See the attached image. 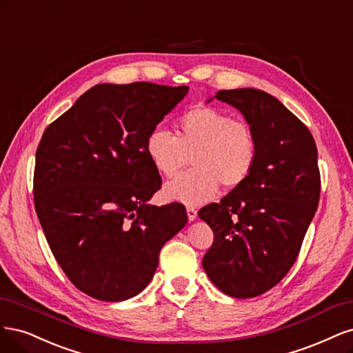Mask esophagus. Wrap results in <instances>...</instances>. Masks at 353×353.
<instances>
[{"label": "esophagus", "mask_w": 353, "mask_h": 353, "mask_svg": "<svg viewBox=\"0 0 353 353\" xmlns=\"http://www.w3.org/2000/svg\"><path fill=\"white\" fill-rule=\"evenodd\" d=\"M186 212H188V219H189V221H193L195 220L196 217H198V211L193 208V207H188L186 208Z\"/></svg>", "instance_id": "1"}]
</instances>
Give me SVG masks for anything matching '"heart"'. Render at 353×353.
<instances>
[{"label": "heart", "mask_w": 353, "mask_h": 353, "mask_svg": "<svg viewBox=\"0 0 353 353\" xmlns=\"http://www.w3.org/2000/svg\"><path fill=\"white\" fill-rule=\"evenodd\" d=\"M258 136L252 126L230 112L199 105L180 114L176 134L155 126L145 138V151L158 174L174 177L189 161L190 172L163 189L168 201L201 205L212 199L220 183L233 189L252 174L258 160Z\"/></svg>", "instance_id": "1"}]
</instances>
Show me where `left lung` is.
<instances>
[{"label": "left lung", "mask_w": 353, "mask_h": 353, "mask_svg": "<svg viewBox=\"0 0 353 353\" xmlns=\"http://www.w3.org/2000/svg\"><path fill=\"white\" fill-rule=\"evenodd\" d=\"M215 98L242 112L259 150L245 183L198 212L214 232L202 267L223 293L255 298L274 288L299 255L320 201L316 145L310 129L264 90H219Z\"/></svg>", "instance_id": "1"}]
</instances>
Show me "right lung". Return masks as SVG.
Returning a JSON list of instances; mask_svg holds the SVG:
<instances>
[{
  "mask_svg": "<svg viewBox=\"0 0 353 353\" xmlns=\"http://www.w3.org/2000/svg\"><path fill=\"white\" fill-rule=\"evenodd\" d=\"M188 89L95 85L42 134L35 210L57 263L90 298L119 302L141 293L161 248L188 223L181 203H148L161 177L145 151L148 132Z\"/></svg>",
  "mask_w": 353,
  "mask_h": 353,
  "instance_id": "add662e5",
  "label": "right lung"
}]
</instances>
